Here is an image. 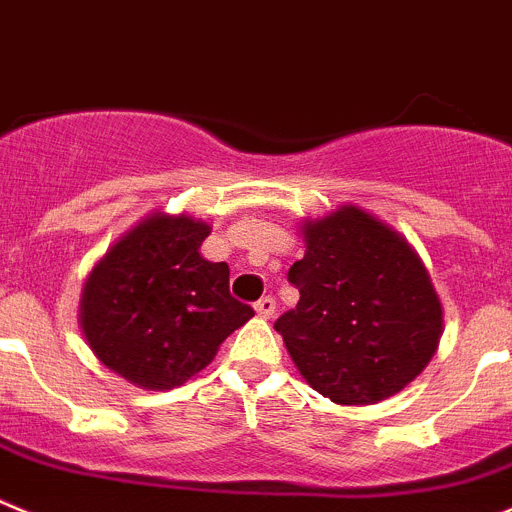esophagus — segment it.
<instances>
[{"label": "esophagus", "mask_w": 512, "mask_h": 512, "mask_svg": "<svg viewBox=\"0 0 512 512\" xmlns=\"http://www.w3.org/2000/svg\"><path fill=\"white\" fill-rule=\"evenodd\" d=\"M255 311H257V316H260V319H270V316L275 313V301L270 296L260 298V301L255 303Z\"/></svg>", "instance_id": "esophagus-1"}]
</instances>
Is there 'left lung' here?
<instances>
[{
  "label": "left lung",
  "instance_id": "8db88e82",
  "mask_svg": "<svg viewBox=\"0 0 512 512\" xmlns=\"http://www.w3.org/2000/svg\"><path fill=\"white\" fill-rule=\"evenodd\" d=\"M301 301L275 321L303 380L336 405H372L416 380L439 349L444 308L398 229L347 204L301 222Z\"/></svg>",
  "mask_w": 512,
  "mask_h": 512
}]
</instances>
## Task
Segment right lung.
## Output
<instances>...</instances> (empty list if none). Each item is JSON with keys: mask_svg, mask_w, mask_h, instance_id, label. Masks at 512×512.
I'll list each match as a JSON object with an SVG mask.
<instances>
[{"mask_svg": "<svg viewBox=\"0 0 512 512\" xmlns=\"http://www.w3.org/2000/svg\"><path fill=\"white\" fill-rule=\"evenodd\" d=\"M209 232V222L155 211L122 234L86 278L81 334L101 365L137 388L183 385L255 316L229 296L227 262L201 255Z\"/></svg>", "mask_w": 512, "mask_h": 512, "instance_id": "obj_1", "label": "right lung"}]
</instances>
